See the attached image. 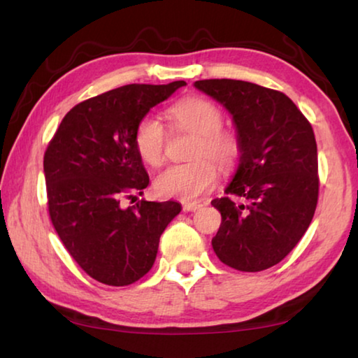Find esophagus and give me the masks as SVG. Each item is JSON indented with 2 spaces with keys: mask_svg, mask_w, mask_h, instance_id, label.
<instances>
[{
  "mask_svg": "<svg viewBox=\"0 0 358 358\" xmlns=\"http://www.w3.org/2000/svg\"><path fill=\"white\" fill-rule=\"evenodd\" d=\"M181 207H183V211H196L202 207L199 202H181Z\"/></svg>",
  "mask_w": 358,
  "mask_h": 358,
  "instance_id": "esophagus-1",
  "label": "esophagus"
}]
</instances>
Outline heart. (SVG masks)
Masks as SVG:
<instances>
[{
  "label": "heart",
  "mask_w": 358,
  "mask_h": 358,
  "mask_svg": "<svg viewBox=\"0 0 358 358\" xmlns=\"http://www.w3.org/2000/svg\"><path fill=\"white\" fill-rule=\"evenodd\" d=\"M167 113L175 131L196 134L189 153L194 161L164 169L155 178V191L162 197L194 201L215 187L217 181L215 165L222 171L234 169L240 161L243 147L235 132L222 128L221 110L207 99H181ZM134 147L147 164L156 167L164 162L167 131L159 118L148 113L138 121L134 131Z\"/></svg>",
  "instance_id": "heart-1"
}]
</instances>
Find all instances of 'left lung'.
Wrapping results in <instances>:
<instances>
[{
    "instance_id": "1",
    "label": "left lung",
    "mask_w": 358,
    "mask_h": 358,
    "mask_svg": "<svg viewBox=\"0 0 358 358\" xmlns=\"http://www.w3.org/2000/svg\"><path fill=\"white\" fill-rule=\"evenodd\" d=\"M194 85L232 113L243 147L227 196L211 201L222 217L211 245L221 262L235 270L270 268L299 243L317 207L313 126L276 90L230 78ZM232 195L243 196L247 203L237 206Z\"/></svg>"
}]
</instances>
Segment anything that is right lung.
Returning a JSON list of instances; mask_svg holds the SVG:
<instances>
[{"label":"right lung","mask_w":358,"mask_h":358,"mask_svg":"<svg viewBox=\"0 0 358 358\" xmlns=\"http://www.w3.org/2000/svg\"><path fill=\"white\" fill-rule=\"evenodd\" d=\"M186 85L132 83L71 108L44 155L48 216L85 273L107 286H128L155 264L159 237L178 202H136L150 178L134 131L151 107Z\"/></svg>","instance_id":"right-lung-1"}]
</instances>
